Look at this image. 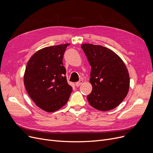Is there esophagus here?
Segmentation results:
<instances>
[{"label": "esophagus", "mask_w": 153, "mask_h": 153, "mask_svg": "<svg viewBox=\"0 0 153 153\" xmlns=\"http://www.w3.org/2000/svg\"><path fill=\"white\" fill-rule=\"evenodd\" d=\"M83 83V80H82V79H81V80H79V81H78V82H76V83H75V85H76V86H79V85H82Z\"/></svg>", "instance_id": "esophagus-1"}]
</instances>
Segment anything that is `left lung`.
Listing matches in <instances>:
<instances>
[{"mask_svg": "<svg viewBox=\"0 0 153 153\" xmlns=\"http://www.w3.org/2000/svg\"><path fill=\"white\" fill-rule=\"evenodd\" d=\"M91 67L92 91L87 96L90 105L106 111L118 106L127 96L130 79L121 58L101 45L83 43L81 46Z\"/></svg>", "mask_w": 153, "mask_h": 153, "instance_id": "1", "label": "left lung"}]
</instances>
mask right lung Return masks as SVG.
Returning <instances> with one entry per match:
<instances>
[{"mask_svg":"<svg viewBox=\"0 0 153 153\" xmlns=\"http://www.w3.org/2000/svg\"><path fill=\"white\" fill-rule=\"evenodd\" d=\"M69 45L65 43L42 48L27 64L24 76L26 90L36 105L48 113L65 105L72 91L62 62Z\"/></svg>","mask_w":153,"mask_h":153,"instance_id":"obj_1","label":"right lung"}]
</instances>
